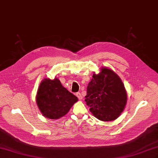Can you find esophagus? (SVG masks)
<instances>
[{
	"label": "esophagus",
	"instance_id": "34e87169",
	"mask_svg": "<svg viewBox=\"0 0 158 158\" xmlns=\"http://www.w3.org/2000/svg\"><path fill=\"white\" fill-rule=\"evenodd\" d=\"M76 95L78 97V98L79 99H82V98H83L82 94H81L80 92H77V93H76Z\"/></svg>",
	"mask_w": 158,
	"mask_h": 158
}]
</instances>
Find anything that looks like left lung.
Listing matches in <instances>:
<instances>
[{
  "label": "left lung",
  "mask_w": 158,
  "mask_h": 158,
  "mask_svg": "<svg viewBox=\"0 0 158 158\" xmlns=\"http://www.w3.org/2000/svg\"><path fill=\"white\" fill-rule=\"evenodd\" d=\"M85 101L90 111L103 121L116 119L123 112L127 103V93L121 80L111 70L102 69L93 74L87 87Z\"/></svg>",
  "instance_id": "8db88e82"
}]
</instances>
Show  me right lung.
Here are the masks:
<instances>
[{
    "label": "right lung",
    "instance_id": "1",
    "mask_svg": "<svg viewBox=\"0 0 158 158\" xmlns=\"http://www.w3.org/2000/svg\"><path fill=\"white\" fill-rule=\"evenodd\" d=\"M37 103L41 112L47 118L56 119L69 112L78 98L61 84L60 80L45 79L37 94Z\"/></svg>",
    "mask_w": 158,
    "mask_h": 158
}]
</instances>
